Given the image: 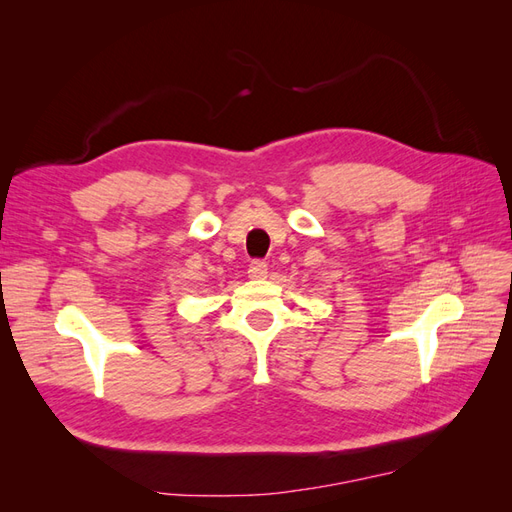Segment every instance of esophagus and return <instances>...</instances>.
I'll list each match as a JSON object with an SVG mask.
<instances>
[{
	"label": "esophagus",
	"instance_id": "esophagus-1",
	"mask_svg": "<svg viewBox=\"0 0 512 512\" xmlns=\"http://www.w3.org/2000/svg\"><path fill=\"white\" fill-rule=\"evenodd\" d=\"M267 262H262V260H254L252 265H250V269H247V275H250V280H265L267 277Z\"/></svg>",
	"mask_w": 512,
	"mask_h": 512
}]
</instances>
